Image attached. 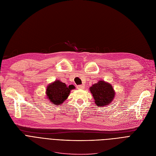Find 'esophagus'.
<instances>
[{"mask_svg":"<svg viewBox=\"0 0 156 156\" xmlns=\"http://www.w3.org/2000/svg\"><path fill=\"white\" fill-rule=\"evenodd\" d=\"M84 88H85V85H77V89H83Z\"/></svg>","mask_w":156,"mask_h":156,"instance_id":"34e87169","label":"esophagus"}]
</instances>
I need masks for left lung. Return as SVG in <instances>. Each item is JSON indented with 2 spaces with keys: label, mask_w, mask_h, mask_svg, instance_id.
<instances>
[{
  "label": "left lung",
  "mask_w": 156,
  "mask_h": 156,
  "mask_svg": "<svg viewBox=\"0 0 156 156\" xmlns=\"http://www.w3.org/2000/svg\"><path fill=\"white\" fill-rule=\"evenodd\" d=\"M89 90L93 94L95 104L100 107L110 105L116 94L112 85L103 80H99L98 82L93 84Z\"/></svg>",
  "instance_id": "left-lung-1"
}]
</instances>
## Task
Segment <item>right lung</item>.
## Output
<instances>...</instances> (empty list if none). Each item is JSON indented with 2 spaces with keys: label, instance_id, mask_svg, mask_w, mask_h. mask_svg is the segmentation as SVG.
<instances>
[{
  "label": "right lung",
  "instance_id": "add662e5",
  "mask_svg": "<svg viewBox=\"0 0 156 156\" xmlns=\"http://www.w3.org/2000/svg\"><path fill=\"white\" fill-rule=\"evenodd\" d=\"M74 89L75 87L73 85H67L60 80H56L48 85L45 94L52 105H60L67 99L71 90Z\"/></svg>",
  "mask_w": 156,
  "mask_h": 156
}]
</instances>
